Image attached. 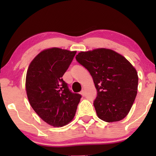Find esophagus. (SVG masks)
<instances>
[{
	"label": "esophagus",
	"mask_w": 156,
	"mask_h": 156,
	"mask_svg": "<svg viewBox=\"0 0 156 156\" xmlns=\"http://www.w3.org/2000/svg\"><path fill=\"white\" fill-rule=\"evenodd\" d=\"M80 94H82V95L83 96V97H84V96H85V91H84V90H82V91H81Z\"/></svg>",
	"instance_id": "1"
}]
</instances>
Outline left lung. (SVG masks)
<instances>
[{"mask_svg": "<svg viewBox=\"0 0 156 156\" xmlns=\"http://www.w3.org/2000/svg\"><path fill=\"white\" fill-rule=\"evenodd\" d=\"M76 59L93 78L97 91L94 106L98 117L106 122L124 119L138 91V74L133 65L122 55L105 48L79 52Z\"/></svg>", "mask_w": 156, "mask_h": 156, "instance_id": "obj_1", "label": "left lung"}]
</instances>
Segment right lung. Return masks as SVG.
Returning a JSON list of instances; mask_svg holds the SVG:
<instances>
[{"mask_svg": "<svg viewBox=\"0 0 156 156\" xmlns=\"http://www.w3.org/2000/svg\"><path fill=\"white\" fill-rule=\"evenodd\" d=\"M76 51L47 49L30 64L26 74L27 96L32 108L48 124L64 126L73 119L82 96L72 92L62 76Z\"/></svg>", "mask_w": 156, "mask_h": 156, "instance_id": "1", "label": "right lung"}]
</instances>
